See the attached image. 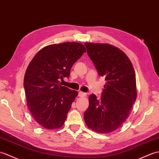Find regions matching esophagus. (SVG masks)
Masks as SVG:
<instances>
[{"mask_svg": "<svg viewBox=\"0 0 159 159\" xmlns=\"http://www.w3.org/2000/svg\"><path fill=\"white\" fill-rule=\"evenodd\" d=\"M78 96H79V97H86V94L83 93V92H79V93H78Z\"/></svg>", "mask_w": 159, "mask_h": 159, "instance_id": "1", "label": "esophagus"}]
</instances>
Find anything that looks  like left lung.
Returning a JSON list of instances; mask_svg holds the SVG:
<instances>
[{
    "mask_svg": "<svg viewBox=\"0 0 159 159\" xmlns=\"http://www.w3.org/2000/svg\"><path fill=\"white\" fill-rule=\"evenodd\" d=\"M84 45L98 74L106 81L100 99L90 95L84 121L93 130L108 133L126 121L136 101L135 70L128 56L118 48L107 43Z\"/></svg>",
    "mask_w": 159,
    "mask_h": 159,
    "instance_id": "obj_1",
    "label": "left lung"
}]
</instances>
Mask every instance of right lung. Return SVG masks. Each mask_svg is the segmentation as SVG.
<instances>
[{
    "label": "right lung",
    "instance_id": "obj_1",
    "mask_svg": "<svg viewBox=\"0 0 159 159\" xmlns=\"http://www.w3.org/2000/svg\"><path fill=\"white\" fill-rule=\"evenodd\" d=\"M86 48L75 42L52 44L39 51L30 61L24 79L27 106L39 125L47 129L61 128L67 117L77 91L61 86L69 78L73 65Z\"/></svg>",
    "mask_w": 159,
    "mask_h": 159
}]
</instances>
